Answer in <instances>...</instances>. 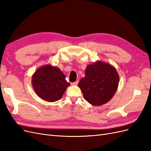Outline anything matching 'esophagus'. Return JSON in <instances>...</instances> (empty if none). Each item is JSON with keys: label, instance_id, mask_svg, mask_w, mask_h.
Instances as JSON below:
<instances>
[{"label": "esophagus", "instance_id": "1", "mask_svg": "<svg viewBox=\"0 0 151 151\" xmlns=\"http://www.w3.org/2000/svg\"><path fill=\"white\" fill-rule=\"evenodd\" d=\"M78 83H79V81H77L74 82V83H71V85H72V86H76V85L78 84Z\"/></svg>", "mask_w": 151, "mask_h": 151}]
</instances>
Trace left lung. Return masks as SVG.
<instances>
[{"mask_svg": "<svg viewBox=\"0 0 151 151\" xmlns=\"http://www.w3.org/2000/svg\"><path fill=\"white\" fill-rule=\"evenodd\" d=\"M119 84L116 68L109 63L96 61L87 66L85 77L78 86L84 99L93 106L108 103L115 94Z\"/></svg>", "mask_w": 151, "mask_h": 151, "instance_id": "left-lung-1", "label": "left lung"}]
</instances>
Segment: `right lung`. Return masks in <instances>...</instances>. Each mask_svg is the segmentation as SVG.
<instances>
[{
  "label": "right lung",
  "mask_w": 151,
  "mask_h": 151,
  "mask_svg": "<svg viewBox=\"0 0 151 151\" xmlns=\"http://www.w3.org/2000/svg\"><path fill=\"white\" fill-rule=\"evenodd\" d=\"M33 88L38 96L48 102L60 99L70 83L58 67L47 64L38 68L31 79Z\"/></svg>",
  "instance_id": "add662e5"
}]
</instances>
